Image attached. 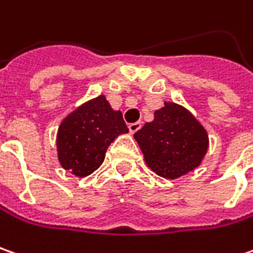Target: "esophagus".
<instances>
[{"mask_svg": "<svg viewBox=\"0 0 253 253\" xmlns=\"http://www.w3.org/2000/svg\"><path fill=\"white\" fill-rule=\"evenodd\" d=\"M141 125H142V122L141 121H136V122H132V124H129L128 125V128H129V132L133 133V132H136L139 128H141Z\"/></svg>", "mask_w": 253, "mask_h": 253, "instance_id": "1", "label": "esophagus"}]
</instances>
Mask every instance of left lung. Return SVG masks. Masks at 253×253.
Returning <instances> with one entry per match:
<instances>
[{
	"label": "left lung",
	"instance_id": "left-lung-1",
	"mask_svg": "<svg viewBox=\"0 0 253 253\" xmlns=\"http://www.w3.org/2000/svg\"><path fill=\"white\" fill-rule=\"evenodd\" d=\"M146 164L158 175L176 179L199 167L208 149L204 126L185 109L165 102L154 121L133 133Z\"/></svg>",
	"mask_w": 253,
	"mask_h": 253
}]
</instances>
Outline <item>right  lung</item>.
<instances>
[{
  "label": "right lung",
  "mask_w": 253,
  "mask_h": 253,
  "mask_svg": "<svg viewBox=\"0 0 253 253\" xmlns=\"http://www.w3.org/2000/svg\"><path fill=\"white\" fill-rule=\"evenodd\" d=\"M128 126L104 95L88 101L62 121L57 136L58 158L64 169L86 176L104 162L111 142Z\"/></svg>",
  "instance_id": "obj_1"
}]
</instances>
